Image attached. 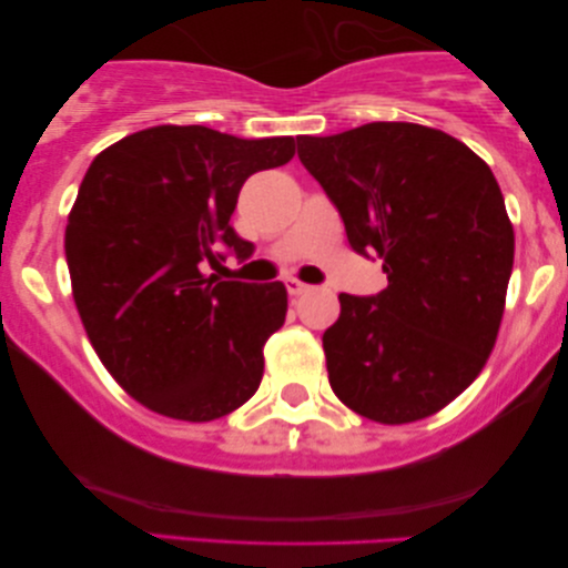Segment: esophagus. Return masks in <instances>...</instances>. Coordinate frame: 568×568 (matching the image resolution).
Instances as JSON below:
<instances>
[{
    "mask_svg": "<svg viewBox=\"0 0 568 568\" xmlns=\"http://www.w3.org/2000/svg\"><path fill=\"white\" fill-rule=\"evenodd\" d=\"M310 286L307 284H302V282H297V278H286V292L292 294V297H297V294H302V292H307Z\"/></svg>",
    "mask_w": 568,
    "mask_h": 568,
    "instance_id": "obj_1",
    "label": "esophagus"
}]
</instances>
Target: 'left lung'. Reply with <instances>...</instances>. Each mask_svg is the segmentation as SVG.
Returning <instances> with one entry per match:
<instances>
[{
    "label": "left lung",
    "mask_w": 568,
    "mask_h": 568,
    "mask_svg": "<svg viewBox=\"0 0 568 568\" xmlns=\"http://www.w3.org/2000/svg\"><path fill=\"white\" fill-rule=\"evenodd\" d=\"M297 154L348 245L387 274L369 297L338 294L323 333L333 393L379 424L437 414L484 369L504 315L515 232L491 168L445 131L400 121L297 136Z\"/></svg>",
    "instance_id": "left-lung-1"
}]
</instances>
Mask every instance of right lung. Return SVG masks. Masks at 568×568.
<instances>
[{
	"mask_svg": "<svg viewBox=\"0 0 568 568\" xmlns=\"http://www.w3.org/2000/svg\"><path fill=\"white\" fill-rule=\"evenodd\" d=\"M292 158V136L154 126L92 160L64 235L74 305L100 362L142 406L212 422L258 390L284 284L222 282L209 268L251 258L230 224L240 189Z\"/></svg>",
	"mask_w": 568,
	"mask_h": 568,
	"instance_id": "obj_1",
	"label": "right lung"
}]
</instances>
